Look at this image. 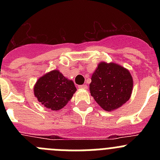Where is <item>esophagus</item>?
<instances>
[{
    "label": "esophagus",
    "instance_id": "obj_1",
    "mask_svg": "<svg viewBox=\"0 0 160 160\" xmlns=\"http://www.w3.org/2000/svg\"><path fill=\"white\" fill-rule=\"evenodd\" d=\"M79 89H83V90H87L88 88L87 85H81V86H78Z\"/></svg>",
    "mask_w": 160,
    "mask_h": 160
}]
</instances>
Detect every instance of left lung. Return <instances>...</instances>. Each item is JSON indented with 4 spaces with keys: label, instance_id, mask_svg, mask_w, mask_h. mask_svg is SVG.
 Returning <instances> with one entry per match:
<instances>
[{
    "label": "left lung",
    "instance_id": "obj_1",
    "mask_svg": "<svg viewBox=\"0 0 160 160\" xmlns=\"http://www.w3.org/2000/svg\"><path fill=\"white\" fill-rule=\"evenodd\" d=\"M133 78L129 70L116 63L100 62L93 73L90 94L107 111L119 108L131 98Z\"/></svg>",
    "mask_w": 160,
    "mask_h": 160
}]
</instances>
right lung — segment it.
Wrapping results in <instances>:
<instances>
[{
	"label": "right lung",
	"instance_id": "right-lung-1",
	"mask_svg": "<svg viewBox=\"0 0 160 160\" xmlns=\"http://www.w3.org/2000/svg\"><path fill=\"white\" fill-rule=\"evenodd\" d=\"M76 90L73 82L57 70L38 78L33 88L38 102L52 111H58L64 107Z\"/></svg>",
	"mask_w": 160,
	"mask_h": 160
}]
</instances>
